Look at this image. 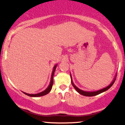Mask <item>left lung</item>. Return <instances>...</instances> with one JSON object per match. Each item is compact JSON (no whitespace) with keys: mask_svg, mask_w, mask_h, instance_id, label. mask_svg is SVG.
I'll return each instance as SVG.
<instances>
[{"mask_svg":"<svg viewBox=\"0 0 125 125\" xmlns=\"http://www.w3.org/2000/svg\"><path fill=\"white\" fill-rule=\"evenodd\" d=\"M70 76H71V75H70ZM71 79H72V76H71ZM115 80H116V78L114 79V80L113 81V82L111 83L110 84L109 86H108L106 87V88H103V89L99 90V91H95V92H85V91H82V90L79 89L78 88H77V87L74 85V84L73 83V81H72V85L73 86L74 88V89H76V91H77V92H78L79 94H80L81 95H84V96H95V95L100 94L102 93V92H105V91H107V90H108L109 88H110L111 87V86H112L113 84L114 83H115Z\"/></svg>","mask_w":125,"mask_h":125,"instance_id":"1","label":"left lung"}]
</instances>
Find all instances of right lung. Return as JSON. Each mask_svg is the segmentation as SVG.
<instances>
[{
	"mask_svg": "<svg viewBox=\"0 0 125 125\" xmlns=\"http://www.w3.org/2000/svg\"><path fill=\"white\" fill-rule=\"evenodd\" d=\"M56 67H57V65H55L54 68H53V72H52V76H51V83L49 84V86H48V88H47L46 90H45L44 91H43V92H41V93H39V94H27V93H25V92H24V93L25 94V95H28V96H33V97H37V96H43V95H45L46 94H48V93H49V92L51 91V90L52 89V85H53V74H54V72L55 71V68H56Z\"/></svg>",
	"mask_w": 125,
	"mask_h": 125,
	"instance_id": "right-lung-1",
	"label": "right lung"
}]
</instances>
